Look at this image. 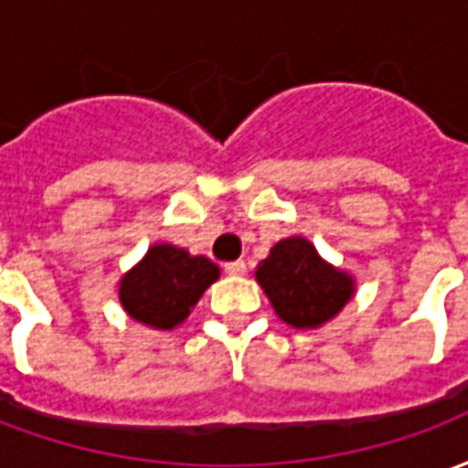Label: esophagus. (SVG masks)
I'll return each instance as SVG.
<instances>
[{"instance_id": "esophagus-1", "label": "esophagus", "mask_w": 468, "mask_h": 468, "mask_svg": "<svg viewBox=\"0 0 468 468\" xmlns=\"http://www.w3.org/2000/svg\"><path fill=\"white\" fill-rule=\"evenodd\" d=\"M223 271L228 275H245V271H248V265H245V261H233V263H225Z\"/></svg>"}]
</instances>
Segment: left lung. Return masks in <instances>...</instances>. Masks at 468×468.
I'll use <instances>...</instances> for the list:
<instances>
[{
	"label": "left lung",
	"instance_id": "left-lung-1",
	"mask_svg": "<svg viewBox=\"0 0 468 468\" xmlns=\"http://www.w3.org/2000/svg\"><path fill=\"white\" fill-rule=\"evenodd\" d=\"M275 314L295 328H315L334 318L353 295V281L321 261L303 238L273 245L255 271Z\"/></svg>",
	"mask_w": 468,
	"mask_h": 468
}]
</instances>
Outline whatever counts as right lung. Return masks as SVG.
Returning a JSON list of instances; mask_svg holds the SVG:
<instances>
[{"mask_svg":"<svg viewBox=\"0 0 468 468\" xmlns=\"http://www.w3.org/2000/svg\"><path fill=\"white\" fill-rule=\"evenodd\" d=\"M218 265L175 245H153L144 261L120 283L124 311L153 328L183 324L205 288L218 281Z\"/></svg>","mask_w":468,"mask_h":468,"instance_id":"right-lung-1","label":"right lung"}]
</instances>
